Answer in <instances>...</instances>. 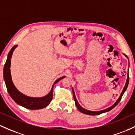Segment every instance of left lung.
Wrapping results in <instances>:
<instances>
[{
  "instance_id": "8db88e82",
  "label": "left lung",
  "mask_w": 135,
  "mask_h": 135,
  "mask_svg": "<svg viewBox=\"0 0 135 135\" xmlns=\"http://www.w3.org/2000/svg\"><path fill=\"white\" fill-rule=\"evenodd\" d=\"M124 54V56H126V57H127V58L128 59V57L126 55H125ZM129 75L128 74V78H127V80H126V84H125V86L124 87V88H123L122 92H121L120 95V97H118V99L117 100H116V102H115V103L113 104V105H112V106H110V107L108 108L105 109H103V110H101V111H98V112H92V111H90V110H87V109L83 108V107H81V105L79 104V103L78 102V100H77V99L76 97H75V92H74V90L73 88H72V93H73V96H74V99L75 100V106H76L77 108L78 109V110L80 111V112H81V113H84V114H86V115H99V114H101V113H105V112H109V111H110L111 109H112L113 108H115V106H117V105L118 104V103H119L120 100H121V98H122L123 94H124V92L126 91V90L127 88H128V84H129Z\"/></svg>"
}]
</instances>
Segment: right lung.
Here are the masks:
<instances>
[{
	"label": "right lung",
	"instance_id": "obj_1",
	"mask_svg": "<svg viewBox=\"0 0 135 135\" xmlns=\"http://www.w3.org/2000/svg\"><path fill=\"white\" fill-rule=\"evenodd\" d=\"M18 45H15L11 48L10 51L9 52L7 55V60L4 65V79L5 81L6 86L8 91L9 94L11 96L14 101L20 106H23L27 109H40L45 108L48 106L52 99L53 96V88L54 85L57 83L60 80L65 78V76H62L56 80L55 82L53 84L51 90L46 95L41 97H33L27 96L19 90H17L15 86L13 84L12 78L11 74V59L12 57L13 52L14 50L17 48Z\"/></svg>",
	"mask_w": 135,
	"mask_h": 135
}]
</instances>
